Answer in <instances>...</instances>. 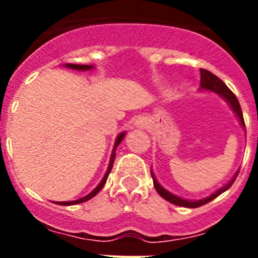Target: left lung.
<instances>
[{
  "mask_svg": "<svg viewBox=\"0 0 258 258\" xmlns=\"http://www.w3.org/2000/svg\"><path fill=\"white\" fill-rule=\"evenodd\" d=\"M200 89H202V90L213 92V93H216V94L221 95V97H222L223 99H225V101L230 104V107H231L232 111L236 113V116H238L239 122H240L241 126L245 127L244 118H243V112H241V108H240V104H239L238 98H236L235 94H234V93H232L231 90L227 88L226 84L223 83L220 77H217L216 75H213L212 72H209V71L203 70L202 68V70H200ZM238 173L239 172L235 173V175L232 177L231 181H230L229 183L225 184L223 187L218 188L217 191H214V192L212 194V195H209V197L204 198V199H200V200H187V199H182V198L177 197V195H173L172 192H169L168 190H165V188H164L163 186H161V184L156 181L154 173H152V170H151L152 179H154V186H155V188H156L157 192H159V195H160L161 198H164L165 200H168L169 203H172V204H175V206H179V207H186V208H198V207L204 206V204L209 203L211 200H213L214 198H217L218 195H221L222 192H225L226 190H229V188L231 187V184L234 183V181L236 179V177H238Z\"/></svg>",
  "mask_w": 258,
  "mask_h": 258,
  "instance_id": "1",
  "label": "left lung"
}]
</instances>
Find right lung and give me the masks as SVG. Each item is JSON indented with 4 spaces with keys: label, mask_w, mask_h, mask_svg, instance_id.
<instances>
[{
    "label": "right lung",
    "mask_w": 258,
    "mask_h": 258,
    "mask_svg": "<svg viewBox=\"0 0 258 258\" xmlns=\"http://www.w3.org/2000/svg\"><path fill=\"white\" fill-rule=\"evenodd\" d=\"M67 68H72V70H76V71H89L92 70V68H94V66H88V64H72V63H67V64H64ZM125 137V132H122V133L118 134L117 137H116V141H115V146H113V150H112V154H111V159H109V164H108V168H107V172L106 174H104L103 179L101 181V183L98 184L97 187L94 188V190L92 191L90 194H88L86 197L81 198V199H77V200H72V202H55L56 204H59V206H75V204H80V203H84V202H88V200H90L92 198H94L95 195H97L99 191L103 188L104 183H106L107 178H108V174L111 173V169H112V165H113V161H115V155H116V149H117V146L121 143V141L124 140Z\"/></svg>",
    "instance_id": "right-lung-1"
}]
</instances>
